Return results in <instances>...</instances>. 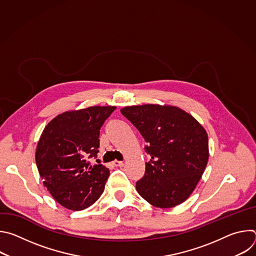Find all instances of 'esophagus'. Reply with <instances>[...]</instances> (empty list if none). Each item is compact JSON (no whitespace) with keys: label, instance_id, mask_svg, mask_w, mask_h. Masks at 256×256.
Returning <instances> with one entry per match:
<instances>
[{"label":"esophagus","instance_id":"1","mask_svg":"<svg viewBox=\"0 0 256 256\" xmlns=\"http://www.w3.org/2000/svg\"><path fill=\"white\" fill-rule=\"evenodd\" d=\"M114 165L116 167H122V166L124 165V163L122 161H118V160H116V161H114Z\"/></svg>","mask_w":256,"mask_h":256}]
</instances>
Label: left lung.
I'll use <instances>...</instances> for the list:
<instances>
[{"instance_id": "1", "label": "left lung", "mask_w": 256, "mask_h": 256, "mask_svg": "<svg viewBox=\"0 0 256 256\" xmlns=\"http://www.w3.org/2000/svg\"><path fill=\"white\" fill-rule=\"evenodd\" d=\"M120 112L140 132L151 159L136 181L138 194L151 204L167 208L184 202L194 190L208 160L204 128L175 106H128Z\"/></svg>"}]
</instances>
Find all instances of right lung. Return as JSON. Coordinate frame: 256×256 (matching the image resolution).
I'll use <instances>...</instances> for the list:
<instances>
[{
    "instance_id": "1",
    "label": "right lung",
    "mask_w": 256,
    "mask_h": 256,
    "mask_svg": "<svg viewBox=\"0 0 256 256\" xmlns=\"http://www.w3.org/2000/svg\"><path fill=\"white\" fill-rule=\"evenodd\" d=\"M114 106H92L66 112L54 118L44 130L35 161L44 184L62 206L81 210L102 194L109 170L97 158L99 134ZM97 161V160H96Z\"/></svg>"
}]
</instances>
